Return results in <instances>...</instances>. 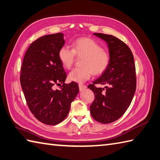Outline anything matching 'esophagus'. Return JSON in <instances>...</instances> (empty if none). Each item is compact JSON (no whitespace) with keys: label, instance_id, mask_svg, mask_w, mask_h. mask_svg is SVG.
Listing matches in <instances>:
<instances>
[{"label":"esophagus","instance_id":"esophagus-1","mask_svg":"<svg viewBox=\"0 0 160 160\" xmlns=\"http://www.w3.org/2000/svg\"><path fill=\"white\" fill-rule=\"evenodd\" d=\"M79 90L80 91H83L86 88V86H84V85H82V84H79Z\"/></svg>","mask_w":160,"mask_h":160}]
</instances>
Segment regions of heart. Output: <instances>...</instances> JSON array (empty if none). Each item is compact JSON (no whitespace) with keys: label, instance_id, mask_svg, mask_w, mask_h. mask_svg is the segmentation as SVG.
<instances>
[{"label":"heart","instance_id":"heart-1","mask_svg":"<svg viewBox=\"0 0 160 160\" xmlns=\"http://www.w3.org/2000/svg\"><path fill=\"white\" fill-rule=\"evenodd\" d=\"M75 54L84 57L81 68H76L69 74V79L82 83L94 75H100L108 68L110 57L101 45L90 38H80L72 43V49L66 45L58 50V56L61 63L66 69H70L75 60Z\"/></svg>","mask_w":160,"mask_h":160}]
</instances>
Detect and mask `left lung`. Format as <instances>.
I'll use <instances>...</instances> for the list:
<instances>
[{
    "mask_svg": "<svg viewBox=\"0 0 160 160\" xmlns=\"http://www.w3.org/2000/svg\"><path fill=\"white\" fill-rule=\"evenodd\" d=\"M105 41L108 47L110 61L108 68L99 78L89 85L94 94L90 106L91 115L102 123H109L119 119L130 105L136 90L134 57L125 43L112 35L94 33ZM94 84H106L105 89Z\"/></svg>",
    "mask_w": 160,
    "mask_h": 160,
    "instance_id": "left-lung-1",
    "label": "left lung"
}]
</instances>
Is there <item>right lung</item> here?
<instances>
[{
	"mask_svg": "<svg viewBox=\"0 0 160 160\" xmlns=\"http://www.w3.org/2000/svg\"><path fill=\"white\" fill-rule=\"evenodd\" d=\"M64 44L63 34L43 36L30 45L22 61L20 81L26 102L34 116L45 124L63 122L79 91L77 83H65L67 75L58 56ZM61 83L60 90L53 89Z\"/></svg>",
	"mask_w": 160,
	"mask_h": 160,
	"instance_id": "right-lung-1",
	"label": "right lung"
}]
</instances>
